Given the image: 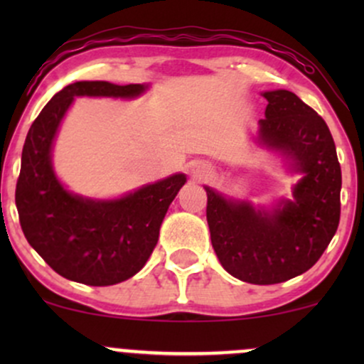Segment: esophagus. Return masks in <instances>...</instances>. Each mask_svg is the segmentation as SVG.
I'll return each instance as SVG.
<instances>
[{
    "label": "esophagus",
    "mask_w": 364,
    "mask_h": 364,
    "mask_svg": "<svg viewBox=\"0 0 364 364\" xmlns=\"http://www.w3.org/2000/svg\"><path fill=\"white\" fill-rule=\"evenodd\" d=\"M195 171V174L196 176H208V174H210V168H208V166H205V164H202V166H196V168L193 169Z\"/></svg>",
    "instance_id": "esophagus-1"
}]
</instances>
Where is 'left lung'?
<instances>
[{
	"label": "left lung",
	"instance_id": "obj_1",
	"mask_svg": "<svg viewBox=\"0 0 364 364\" xmlns=\"http://www.w3.org/2000/svg\"><path fill=\"white\" fill-rule=\"evenodd\" d=\"M260 140L296 161L304 176L294 202L274 214L250 203L229 202L210 188L207 223L220 265L240 281L269 286L311 269L337 231L341 219V164L323 118L289 90L265 92Z\"/></svg>",
	"mask_w": 364,
	"mask_h": 364
}]
</instances>
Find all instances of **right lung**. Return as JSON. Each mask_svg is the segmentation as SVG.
<instances>
[{
  "mask_svg": "<svg viewBox=\"0 0 364 364\" xmlns=\"http://www.w3.org/2000/svg\"><path fill=\"white\" fill-rule=\"evenodd\" d=\"M140 83L75 82L44 106L23 144L15 203L28 245L49 267L70 281L112 286L135 275L149 260L166 212L185 185L174 174L112 202L75 196L51 168V145L60 121L77 95L135 97Z\"/></svg>",
  "mask_w": 364,
  "mask_h": 364,
  "instance_id": "add662e5",
  "label": "right lung"
}]
</instances>
